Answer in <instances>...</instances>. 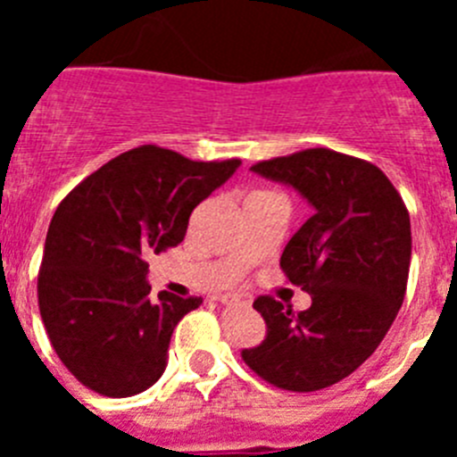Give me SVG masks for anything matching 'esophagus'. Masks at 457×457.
<instances>
[{
	"label": "esophagus",
	"mask_w": 457,
	"mask_h": 457,
	"mask_svg": "<svg viewBox=\"0 0 457 457\" xmlns=\"http://www.w3.org/2000/svg\"><path fill=\"white\" fill-rule=\"evenodd\" d=\"M221 304H226V306H231V304L249 306L252 302H249L247 297H240V295H224V297H221Z\"/></svg>",
	"instance_id": "obj_1"
}]
</instances>
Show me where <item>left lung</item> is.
<instances>
[{
  "instance_id": "8db88e82",
  "label": "left lung",
  "mask_w": 457,
  "mask_h": 457,
  "mask_svg": "<svg viewBox=\"0 0 457 457\" xmlns=\"http://www.w3.org/2000/svg\"><path fill=\"white\" fill-rule=\"evenodd\" d=\"M252 171L293 187L313 208L281 253V270L311 295V306L295 316L268 295L258 297L253 309L268 337L242 359L278 389H325L364 364L398 316L410 215L375 164L329 148L274 157Z\"/></svg>"
}]
</instances>
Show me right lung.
Returning a JSON list of instances; mask_svg holds the SVG:
<instances>
[{"mask_svg":"<svg viewBox=\"0 0 457 457\" xmlns=\"http://www.w3.org/2000/svg\"><path fill=\"white\" fill-rule=\"evenodd\" d=\"M240 160L194 162L160 146L109 160L59 204L38 272L52 348L88 389L141 394L162 378L171 334L201 297H151L148 258L180 245L192 210Z\"/></svg>","mask_w":457,"mask_h":457,"instance_id":"add662e5","label":"right lung"}]
</instances>
